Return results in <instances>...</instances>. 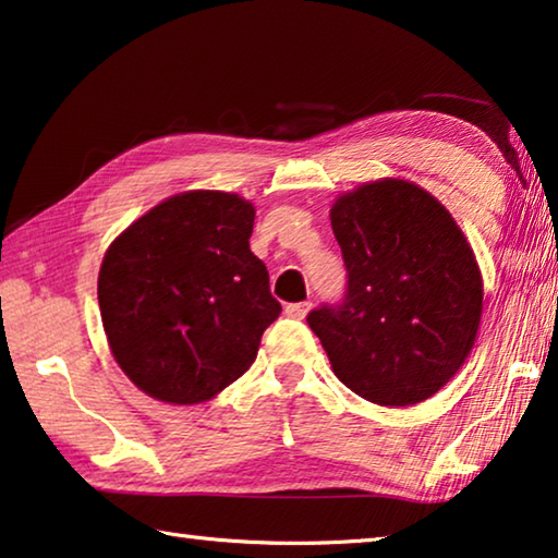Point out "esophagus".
I'll use <instances>...</instances> for the list:
<instances>
[{
  "label": "esophagus",
  "instance_id": "34e87169",
  "mask_svg": "<svg viewBox=\"0 0 558 558\" xmlns=\"http://www.w3.org/2000/svg\"><path fill=\"white\" fill-rule=\"evenodd\" d=\"M311 307H313V303H290L288 307H286V313L290 315V317H295V320H303V317L311 313Z\"/></svg>",
  "mask_w": 558,
  "mask_h": 558
}]
</instances>
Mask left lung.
Wrapping results in <instances>:
<instances>
[{
    "mask_svg": "<svg viewBox=\"0 0 558 558\" xmlns=\"http://www.w3.org/2000/svg\"><path fill=\"white\" fill-rule=\"evenodd\" d=\"M348 290L307 315L335 375L383 407L439 392L464 365L482 320V272L449 210L420 185L383 179L330 210Z\"/></svg>",
    "mask_w": 558,
    "mask_h": 558,
    "instance_id": "obj_1",
    "label": "left lung"
}]
</instances>
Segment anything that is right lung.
<instances>
[{"label": "right lung", "instance_id": "obj_1", "mask_svg": "<svg viewBox=\"0 0 558 558\" xmlns=\"http://www.w3.org/2000/svg\"><path fill=\"white\" fill-rule=\"evenodd\" d=\"M253 220V203L235 193L185 191L134 220L106 251V340L154 400L206 402L258 355L282 307L247 243Z\"/></svg>", "mask_w": 558, "mask_h": 558}]
</instances>
